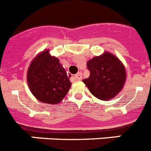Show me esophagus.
<instances>
[{"mask_svg": "<svg viewBox=\"0 0 151 151\" xmlns=\"http://www.w3.org/2000/svg\"><path fill=\"white\" fill-rule=\"evenodd\" d=\"M74 78H75V79H76V80H77V81L81 80V79H82V73H80V72H79V73H77V74L75 75V76H74Z\"/></svg>", "mask_w": 151, "mask_h": 151, "instance_id": "1", "label": "esophagus"}]
</instances>
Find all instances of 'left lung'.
I'll use <instances>...</instances> for the list:
<instances>
[{
  "instance_id": "8db88e82",
  "label": "left lung",
  "mask_w": 151,
  "mask_h": 151,
  "mask_svg": "<svg viewBox=\"0 0 151 151\" xmlns=\"http://www.w3.org/2000/svg\"><path fill=\"white\" fill-rule=\"evenodd\" d=\"M87 68L90 76L82 82L95 97L106 101L122 91L126 79L125 68L113 54L105 52L92 58L87 63Z\"/></svg>"
}]
</instances>
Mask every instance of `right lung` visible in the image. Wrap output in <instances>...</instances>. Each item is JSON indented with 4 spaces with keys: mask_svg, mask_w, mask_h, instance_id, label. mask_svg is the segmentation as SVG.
Here are the masks:
<instances>
[{
    "mask_svg": "<svg viewBox=\"0 0 151 151\" xmlns=\"http://www.w3.org/2000/svg\"><path fill=\"white\" fill-rule=\"evenodd\" d=\"M71 75L59 59L50 56L49 50L38 54L27 71V83L36 99L50 105L58 104L68 93L72 83Z\"/></svg>",
    "mask_w": 151,
    "mask_h": 151,
    "instance_id": "add662e5",
    "label": "right lung"
}]
</instances>
